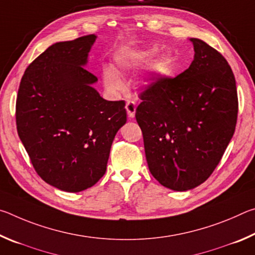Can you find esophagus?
<instances>
[{"label":"esophagus","mask_w":255,"mask_h":255,"mask_svg":"<svg viewBox=\"0 0 255 255\" xmlns=\"http://www.w3.org/2000/svg\"><path fill=\"white\" fill-rule=\"evenodd\" d=\"M126 110H127V114H128L129 118L135 117V112H136V103H135V101H128L126 103Z\"/></svg>","instance_id":"34e87169"}]
</instances>
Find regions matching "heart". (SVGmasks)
<instances>
[{
    "label": "heart",
    "instance_id": "b5f03b06",
    "mask_svg": "<svg viewBox=\"0 0 255 255\" xmlns=\"http://www.w3.org/2000/svg\"><path fill=\"white\" fill-rule=\"evenodd\" d=\"M155 55V49L145 50H127L118 54L115 58L116 66L120 71H130L143 65L144 63L152 59ZM166 68V63L164 60H157L152 66V72L155 74H161ZM102 79L108 91L116 93L123 90L124 82L122 77L115 68L106 66L102 70Z\"/></svg>",
    "mask_w": 255,
    "mask_h": 255
}]
</instances>
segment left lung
<instances>
[{
    "label": "left lung",
    "instance_id": "obj_1",
    "mask_svg": "<svg viewBox=\"0 0 255 255\" xmlns=\"http://www.w3.org/2000/svg\"><path fill=\"white\" fill-rule=\"evenodd\" d=\"M195 57L176 77H154L140 93L136 120L150 173L165 188L187 191L204 183L235 131L239 101L227 60L190 38Z\"/></svg>",
    "mask_w": 255,
    "mask_h": 255
}]
</instances>
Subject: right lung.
I'll return each instance as SVG.
<instances>
[{"label":"right lung","mask_w":255,"mask_h":255,"mask_svg":"<svg viewBox=\"0 0 255 255\" xmlns=\"http://www.w3.org/2000/svg\"><path fill=\"white\" fill-rule=\"evenodd\" d=\"M96 34L56 42L21 79L16 129L40 178L66 192L91 188L106 173L116 133L127 122L125 101H107L86 71Z\"/></svg>","instance_id":"right-lung-1"}]
</instances>
